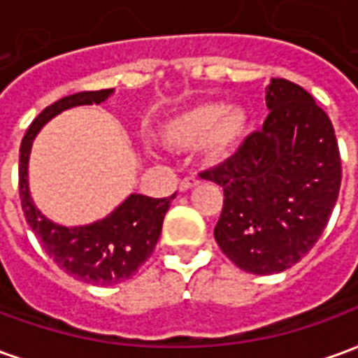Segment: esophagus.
<instances>
[{
    "instance_id": "obj_1",
    "label": "esophagus",
    "mask_w": 358,
    "mask_h": 358,
    "mask_svg": "<svg viewBox=\"0 0 358 358\" xmlns=\"http://www.w3.org/2000/svg\"><path fill=\"white\" fill-rule=\"evenodd\" d=\"M197 184H199V178L194 176V174H189V176H186V178H182V182H180V189H182V192H186V189L195 187Z\"/></svg>"
}]
</instances>
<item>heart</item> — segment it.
<instances>
[{"label": "heart", "instance_id": "obj_1", "mask_svg": "<svg viewBox=\"0 0 358 358\" xmlns=\"http://www.w3.org/2000/svg\"><path fill=\"white\" fill-rule=\"evenodd\" d=\"M248 132V115L240 107L222 103H201L172 120L164 130V141L171 148H194L205 140L210 159H224L240 145Z\"/></svg>", "mask_w": 358, "mask_h": 358}]
</instances>
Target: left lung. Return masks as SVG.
I'll list each match as a JSON object with an SVG mask.
<instances>
[{"label":"left lung","mask_w":358,"mask_h":358,"mask_svg":"<svg viewBox=\"0 0 358 358\" xmlns=\"http://www.w3.org/2000/svg\"><path fill=\"white\" fill-rule=\"evenodd\" d=\"M261 130L199 176L224 189L215 240L236 266L274 274L299 263L330 220L341 157L330 117L313 95L272 78Z\"/></svg>","instance_id":"1"}]
</instances>
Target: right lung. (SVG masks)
Wrapping results in <instances>:
<instances>
[{
  "mask_svg": "<svg viewBox=\"0 0 358 358\" xmlns=\"http://www.w3.org/2000/svg\"><path fill=\"white\" fill-rule=\"evenodd\" d=\"M113 90L80 92L66 95L38 115L28 126L20 141L19 157V195L24 218L36 234L40 245L59 268L76 280L94 285H113L132 278L148 261L161 236L163 220L171 207V197L155 199L134 194L109 217L90 226L65 228L53 224L36 209L28 194V155L32 140L50 118L61 110L76 105H92L105 101Z\"/></svg>",
  "mask_w": 358,
  "mask_h": 358,
  "instance_id": "1",
  "label": "right lung"
}]
</instances>
